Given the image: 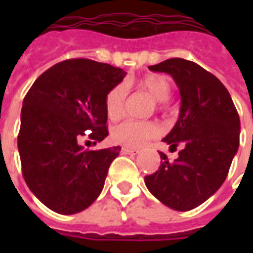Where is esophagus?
I'll list each match as a JSON object with an SVG mask.
<instances>
[{
    "instance_id": "34e87169",
    "label": "esophagus",
    "mask_w": 253,
    "mask_h": 253,
    "mask_svg": "<svg viewBox=\"0 0 253 253\" xmlns=\"http://www.w3.org/2000/svg\"><path fill=\"white\" fill-rule=\"evenodd\" d=\"M122 154L125 155H136L139 154L138 148H128V147H123Z\"/></svg>"
}]
</instances>
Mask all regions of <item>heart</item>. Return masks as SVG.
I'll return each instance as SVG.
<instances>
[{
	"instance_id": "heart-1",
	"label": "heart",
	"mask_w": 253,
	"mask_h": 253,
	"mask_svg": "<svg viewBox=\"0 0 253 253\" xmlns=\"http://www.w3.org/2000/svg\"><path fill=\"white\" fill-rule=\"evenodd\" d=\"M132 86L147 91L155 99L159 111L168 110V99L172 93V83L169 77L160 73H148L146 76L132 80ZM127 89L125 85H115L107 93L105 99L107 118L118 121L123 115L126 102ZM159 126L152 121H125L111 130V139L125 147H140L142 144L156 136Z\"/></svg>"
}]
</instances>
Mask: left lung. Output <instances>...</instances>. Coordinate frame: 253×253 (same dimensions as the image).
<instances>
[{
  "mask_svg": "<svg viewBox=\"0 0 253 253\" xmlns=\"http://www.w3.org/2000/svg\"><path fill=\"white\" fill-rule=\"evenodd\" d=\"M148 68L170 75L180 89L178 121L163 142L182 150L174 162L160 152V167L144 182L162 204L188 211L226 180L239 147V114L226 86L196 63L173 57Z\"/></svg>",
  "mask_w": 253,
  "mask_h": 253,
  "instance_id": "8db88e82",
  "label": "left lung"
}]
</instances>
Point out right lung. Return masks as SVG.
I'll return each mask as SVG.
<instances>
[{"label":"right lung","instance_id":"obj_1","mask_svg":"<svg viewBox=\"0 0 253 253\" xmlns=\"http://www.w3.org/2000/svg\"><path fill=\"white\" fill-rule=\"evenodd\" d=\"M126 76L121 68L89 59L57 63L38 77L21 111L18 151L22 174L34 196L52 211L71 215L102 192L121 147L89 151L109 135L105 99Z\"/></svg>","mask_w":253,"mask_h":253}]
</instances>
